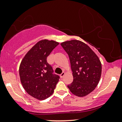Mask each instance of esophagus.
I'll list each match as a JSON object with an SVG mask.
<instances>
[{"label":"esophagus","instance_id":"1","mask_svg":"<svg viewBox=\"0 0 122 122\" xmlns=\"http://www.w3.org/2000/svg\"><path fill=\"white\" fill-rule=\"evenodd\" d=\"M64 75H65V73L63 72L61 75H60V76H61V78H63V76H64Z\"/></svg>","mask_w":122,"mask_h":122}]
</instances>
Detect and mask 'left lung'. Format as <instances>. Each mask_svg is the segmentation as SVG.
<instances>
[{
  "label": "left lung",
  "mask_w": 122,
  "mask_h": 122,
  "mask_svg": "<svg viewBox=\"0 0 122 122\" xmlns=\"http://www.w3.org/2000/svg\"><path fill=\"white\" fill-rule=\"evenodd\" d=\"M71 61L73 81L68 85L71 93L83 97L93 92L101 79L102 64L97 54L86 43L78 40L61 44Z\"/></svg>",
  "instance_id": "obj_1"
}]
</instances>
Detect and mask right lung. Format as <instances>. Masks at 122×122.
<instances>
[{"mask_svg":"<svg viewBox=\"0 0 122 122\" xmlns=\"http://www.w3.org/2000/svg\"><path fill=\"white\" fill-rule=\"evenodd\" d=\"M59 43L47 39L36 43L25 55L19 66L21 84L28 94L38 100L49 97L54 92L59 79L53 74L46 61L47 56Z\"/></svg>","mask_w":122,"mask_h":122,"instance_id":"obj_1","label":"right lung"}]
</instances>
